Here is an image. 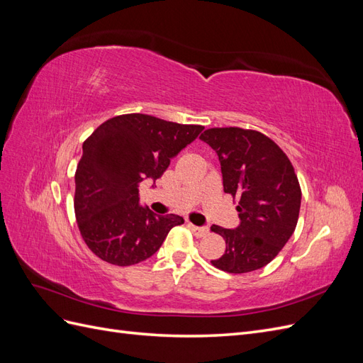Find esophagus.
<instances>
[{
	"label": "esophagus",
	"mask_w": 363,
	"mask_h": 363,
	"mask_svg": "<svg viewBox=\"0 0 363 363\" xmlns=\"http://www.w3.org/2000/svg\"><path fill=\"white\" fill-rule=\"evenodd\" d=\"M189 225V228L192 230V233L196 236V238H203V236H206L207 233H208V230L206 228V227H196V225H194V224H188Z\"/></svg>",
	"instance_id": "34e87169"
}]
</instances>
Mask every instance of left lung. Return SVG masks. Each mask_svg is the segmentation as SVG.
Here are the masks:
<instances>
[{
    "label": "left lung",
    "mask_w": 363,
    "mask_h": 363,
    "mask_svg": "<svg viewBox=\"0 0 363 363\" xmlns=\"http://www.w3.org/2000/svg\"><path fill=\"white\" fill-rule=\"evenodd\" d=\"M219 157L224 192L239 212L235 230L212 225L225 240L212 265L230 274L260 269L276 257L298 223L301 188L283 150L257 130L207 128L200 136Z\"/></svg>",
    "instance_id": "obj_1"
}]
</instances>
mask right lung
Listing matches in <instances>:
<instances>
[{
    "instance_id": "add662e5",
    "label": "right lung",
    "mask_w": 363,
    "mask_h": 363,
    "mask_svg": "<svg viewBox=\"0 0 363 363\" xmlns=\"http://www.w3.org/2000/svg\"><path fill=\"white\" fill-rule=\"evenodd\" d=\"M203 125L177 124L142 113L118 115L83 142L75 171L74 212L80 235L96 257L118 267L151 257L179 215H155L139 206L138 186L156 180Z\"/></svg>"
}]
</instances>
